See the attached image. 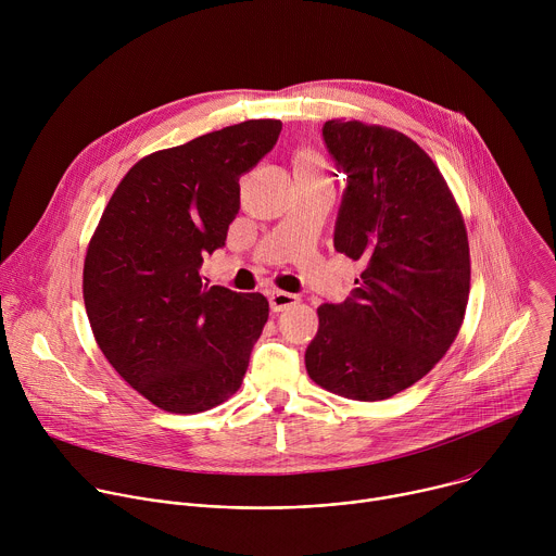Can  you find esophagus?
<instances>
[{
  "label": "esophagus",
  "mask_w": 556,
  "mask_h": 556,
  "mask_svg": "<svg viewBox=\"0 0 556 556\" xmlns=\"http://www.w3.org/2000/svg\"><path fill=\"white\" fill-rule=\"evenodd\" d=\"M268 301H270V309L273 312H283L292 305L299 303V296L296 294H290V292H283V290H273L268 294Z\"/></svg>",
  "instance_id": "esophagus-1"
}]
</instances>
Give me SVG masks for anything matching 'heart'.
<instances>
[{"label":"heart","mask_w":556,"mask_h":556,"mask_svg":"<svg viewBox=\"0 0 556 556\" xmlns=\"http://www.w3.org/2000/svg\"><path fill=\"white\" fill-rule=\"evenodd\" d=\"M294 172H296V176L326 178V161L316 151L303 149L294 157Z\"/></svg>","instance_id":"b5f03b06"}]
</instances>
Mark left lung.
<instances>
[{
    "label": "left lung",
    "instance_id": "left-lung-1",
    "mask_svg": "<svg viewBox=\"0 0 556 556\" xmlns=\"http://www.w3.org/2000/svg\"><path fill=\"white\" fill-rule=\"evenodd\" d=\"M324 140L348 176L334 249L363 273L348 301L316 309L305 369L343 399L387 401L427 376L462 328L468 235L440 169L403 131L332 118Z\"/></svg>",
    "mask_w": 556,
    "mask_h": 556
}]
</instances>
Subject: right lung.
<instances>
[{
	"label": "right lung",
	"mask_w": 556,
	"mask_h": 556,
	"mask_svg": "<svg viewBox=\"0 0 556 556\" xmlns=\"http://www.w3.org/2000/svg\"><path fill=\"white\" fill-rule=\"evenodd\" d=\"M279 131L275 118L244 121L140 157L90 237L92 334L121 378L163 412H208L242 387L268 301L208 288L200 266L240 211V176Z\"/></svg>",
	"instance_id": "obj_1"
}]
</instances>
